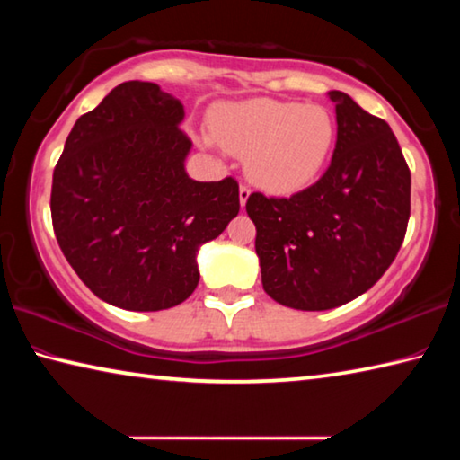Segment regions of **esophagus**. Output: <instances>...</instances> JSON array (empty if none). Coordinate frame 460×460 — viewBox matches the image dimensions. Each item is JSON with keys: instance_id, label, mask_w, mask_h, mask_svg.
<instances>
[{"instance_id": "34e87169", "label": "esophagus", "mask_w": 460, "mask_h": 460, "mask_svg": "<svg viewBox=\"0 0 460 460\" xmlns=\"http://www.w3.org/2000/svg\"><path fill=\"white\" fill-rule=\"evenodd\" d=\"M249 194H252V190H249L245 184H241V186H239V202H241V207H245Z\"/></svg>"}]
</instances>
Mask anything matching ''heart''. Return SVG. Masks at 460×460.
I'll return each instance as SVG.
<instances>
[{
  "mask_svg": "<svg viewBox=\"0 0 460 460\" xmlns=\"http://www.w3.org/2000/svg\"><path fill=\"white\" fill-rule=\"evenodd\" d=\"M213 137L225 150L247 155V174L270 192L305 189L321 174L337 128L329 109L292 101L247 99L211 113ZM211 144V137H202Z\"/></svg>",
  "mask_w": 460,
  "mask_h": 460,
  "instance_id": "heart-1",
  "label": "heart"
}]
</instances>
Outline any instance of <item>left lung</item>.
<instances>
[{
    "mask_svg": "<svg viewBox=\"0 0 460 460\" xmlns=\"http://www.w3.org/2000/svg\"><path fill=\"white\" fill-rule=\"evenodd\" d=\"M331 166L290 199L249 194L261 284L279 305L331 310L367 292L406 237L410 168L384 119L341 91Z\"/></svg>",
    "mask_w": 460,
    "mask_h": 460,
    "instance_id": "8db88e82",
    "label": "left lung"
}]
</instances>
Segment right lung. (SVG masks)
Masks as SVG:
<instances>
[{"label":"right lung","mask_w":460,"mask_h":460,"mask_svg":"<svg viewBox=\"0 0 460 460\" xmlns=\"http://www.w3.org/2000/svg\"><path fill=\"white\" fill-rule=\"evenodd\" d=\"M182 119L181 101L155 83H121L76 119L54 168V235L107 305L136 313L181 305L199 284V247L239 213L237 181L186 174L192 142Z\"/></svg>","instance_id":"1"}]
</instances>
